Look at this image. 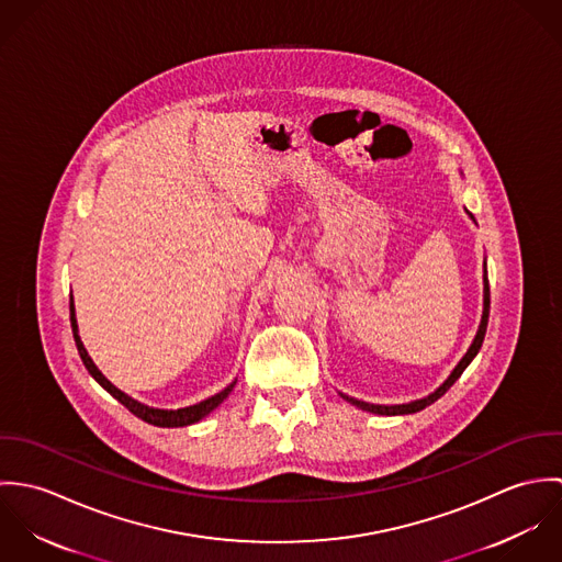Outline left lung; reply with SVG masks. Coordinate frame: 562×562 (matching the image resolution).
<instances>
[{
    "instance_id": "1",
    "label": "left lung",
    "mask_w": 562,
    "mask_h": 562,
    "mask_svg": "<svg viewBox=\"0 0 562 562\" xmlns=\"http://www.w3.org/2000/svg\"><path fill=\"white\" fill-rule=\"evenodd\" d=\"M472 216V214H470ZM474 218V216H472ZM482 279H484V310H482V321L481 326H479V333H476V337H474V341H472V346H470V350L463 355V359L459 361V366L452 370V374L443 381V385H439L432 394H428L426 398H422V401H413L406 402V404H370V402L363 401H355V398H348V396H344L341 394V398L344 401L350 402V404H355V406H359V408H363V411H370V413H376V415H406V413H417V411H422V408H426L428 404H432L435 401H439L457 381H459V376L463 374V370L472 363V359L479 355V350H481L482 339H484V333H486V322H488V305H491V294H488V279H486V263H484V274H482Z\"/></svg>"
}]
</instances>
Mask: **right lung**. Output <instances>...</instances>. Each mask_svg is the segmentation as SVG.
<instances>
[{
	"label": "right lung",
	"mask_w": 562,
	"mask_h": 562,
	"mask_svg": "<svg viewBox=\"0 0 562 562\" xmlns=\"http://www.w3.org/2000/svg\"><path fill=\"white\" fill-rule=\"evenodd\" d=\"M71 328H74V339H76V346H78V352H80L81 361H83V366H86V370H88V374L110 394V396H114L116 401L121 402L125 408H130L136 417H140L143 422H147V424H154V426H160V428H177V426H190V424H194V422H199V419H203L207 413H212L221 402L225 401L229 394H232V390H234V385H236V381L232 383V385H227L221 394H216V396H212V398H207V401L199 402V404H192V406H183V408H175V411H168V408H154V406H147V404H143V402L134 401L132 396H127V394H123L119 387H114L101 372H99V368L92 363V359L88 357V352H86V348H83V344H81L80 333H78V321H76V307H74V296H71Z\"/></svg>",
	"instance_id": "obj_1"
}]
</instances>
